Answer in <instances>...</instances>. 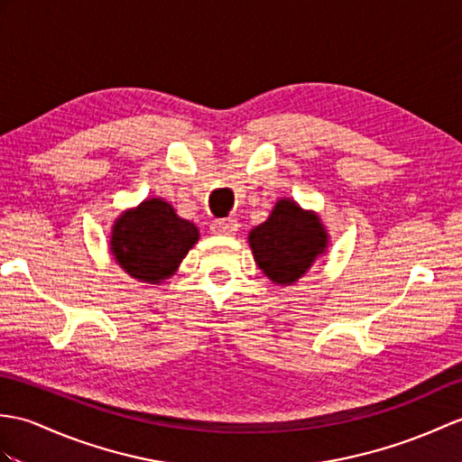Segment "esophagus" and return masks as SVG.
<instances>
[{"label": "esophagus", "instance_id": "1", "mask_svg": "<svg viewBox=\"0 0 462 462\" xmlns=\"http://www.w3.org/2000/svg\"><path fill=\"white\" fill-rule=\"evenodd\" d=\"M210 230L220 236H234L238 232V220L236 218H218L210 224Z\"/></svg>", "mask_w": 462, "mask_h": 462}]
</instances>
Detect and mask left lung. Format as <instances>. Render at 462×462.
Instances as JSON below:
<instances>
[{"label":"left lung","mask_w":462,"mask_h":462,"mask_svg":"<svg viewBox=\"0 0 462 462\" xmlns=\"http://www.w3.org/2000/svg\"><path fill=\"white\" fill-rule=\"evenodd\" d=\"M254 260L275 285H293L328 250V232L315 210L280 199L270 217L248 234Z\"/></svg>","instance_id":"1"}]
</instances>
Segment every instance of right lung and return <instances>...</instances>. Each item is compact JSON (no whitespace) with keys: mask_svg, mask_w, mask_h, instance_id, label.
I'll list each match as a JSON object with an SVG mask.
<instances>
[{"mask_svg":"<svg viewBox=\"0 0 462 462\" xmlns=\"http://www.w3.org/2000/svg\"><path fill=\"white\" fill-rule=\"evenodd\" d=\"M199 238L195 224L180 218L167 200L153 197L114 220L108 245L116 263L127 275L159 285L175 275Z\"/></svg>","mask_w":462,"mask_h":462,"instance_id":"add662e5","label":"right lung"}]
</instances>
